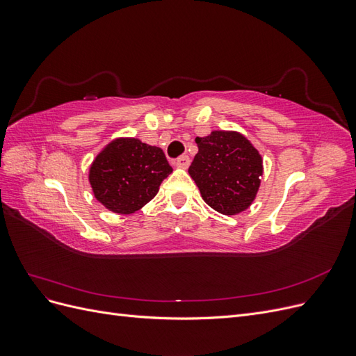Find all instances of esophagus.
Here are the masks:
<instances>
[{"label": "esophagus", "mask_w": 356, "mask_h": 356, "mask_svg": "<svg viewBox=\"0 0 356 356\" xmlns=\"http://www.w3.org/2000/svg\"><path fill=\"white\" fill-rule=\"evenodd\" d=\"M174 165H175L177 168L187 169V168L190 166V157H188V156H181V157H178V159L174 161Z\"/></svg>", "instance_id": "1"}]
</instances>
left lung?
<instances>
[{"label": "left lung", "mask_w": 356, "mask_h": 356, "mask_svg": "<svg viewBox=\"0 0 356 356\" xmlns=\"http://www.w3.org/2000/svg\"><path fill=\"white\" fill-rule=\"evenodd\" d=\"M199 152L188 168L202 199L224 215H236L251 207L260 178L263 159L239 132L213 131L196 138Z\"/></svg>", "instance_id": "1"}]
</instances>
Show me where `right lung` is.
<instances>
[{
	"label": "right lung",
	"instance_id": "right-lung-1",
	"mask_svg": "<svg viewBox=\"0 0 356 356\" xmlns=\"http://www.w3.org/2000/svg\"><path fill=\"white\" fill-rule=\"evenodd\" d=\"M172 172L163 149L136 138H118L96 156L89 170L95 197L115 213H134L152 200Z\"/></svg>",
	"mask_w": 356,
	"mask_h": 356
}]
</instances>
